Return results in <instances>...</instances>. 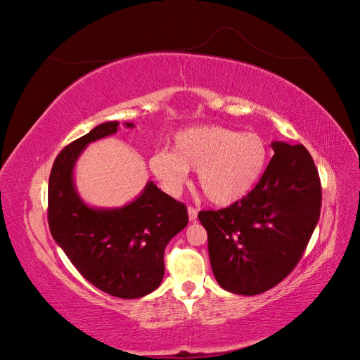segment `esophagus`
Here are the masks:
<instances>
[{"mask_svg":"<svg viewBox=\"0 0 360 360\" xmlns=\"http://www.w3.org/2000/svg\"><path fill=\"white\" fill-rule=\"evenodd\" d=\"M188 214H189V221H191V222H193V221H197V214H198V210L195 209V207L189 205V207H188Z\"/></svg>","mask_w":360,"mask_h":360,"instance_id":"34e87169","label":"esophagus"}]
</instances>
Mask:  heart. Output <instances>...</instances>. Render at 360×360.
<instances>
[{"mask_svg":"<svg viewBox=\"0 0 360 360\" xmlns=\"http://www.w3.org/2000/svg\"><path fill=\"white\" fill-rule=\"evenodd\" d=\"M267 160L269 147L259 134L204 124L174 135L172 151H156L150 168L171 192L186 183L188 169H197V183L205 198L216 205H230L254 189Z\"/></svg>","mask_w":360,"mask_h":360,"instance_id":"1","label":"heart"}]
</instances>
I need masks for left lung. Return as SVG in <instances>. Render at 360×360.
<instances>
[{"mask_svg": "<svg viewBox=\"0 0 360 360\" xmlns=\"http://www.w3.org/2000/svg\"><path fill=\"white\" fill-rule=\"evenodd\" d=\"M275 155L246 197L202 210L213 275L224 290L255 296L297 266L319 222L321 183L302 144L271 143Z\"/></svg>", "mask_w": 360, "mask_h": 360, "instance_id": "8db88e82", "label": "left lung"}]
</instances>
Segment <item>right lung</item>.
Wrapping results in <instances>:
<instances>
[{"label":"right lung","mask_w":360,"mask_h":360,"mask_svg":"<svg viewBox=\"0 0 360 360\" xmlns=\"http://www.w3.org/2000/svg\"><path fill=\"white\" fill-rule=\"evenodd\" d=\"M117 130L118 122L102 123L60 151L49 176L48 222L53 240L90 284L138 299L160 285L165 248L188 225V209L153 181L118 209H94L81 200L73 183L76 160L90 143Z\"/></svg>","instance_id":"obj_1"}]
</instances>
